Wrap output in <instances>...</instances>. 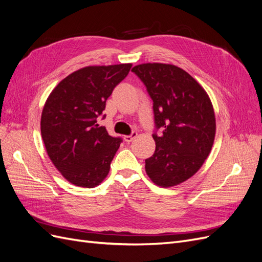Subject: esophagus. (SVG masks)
<instances>
[{
  "label": "esophagus",
  "instance_id": "34e87169",
  "mask_svg": "<svg viewBox=\"0 0 262 262\" xmlns=\"http://www.w3.org/2000/svg\"><path fill=\"white\" fill-rule=\"evenodd\" d=\"M137 136H138V133H137L136 131H133V132L130 134V136H125V137H124V141L128 142V143H130V142L133 141L134 138H137Z\"/></svg>",
  "mask_w": 262,
  "mask_h": 262
}]
</instances>
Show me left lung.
Listing matches in <instances>:
<instances>
[{"instance_id":"1","label":"left lung","mask_w":262,"mask_h":262,"mask_svg":"<svg viewBox=\"0 0 262 262\" xmlns=\"http://www.w3.org/2000/svg\"><path fill=\"white\" fill-rule=\"evenodd\" d=\"M153 100L155 152L145 160L147 176L168 188L186 181L201 168L215 138V115L209 95L176 66L143 63L132 69Z\"/></svg>"}]
</instances>
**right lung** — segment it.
<instances>
[{
  "label": "right lung",
  "mask_w": 262,
  "mask_h": 262,
  "mask_svg": "<svg viewBox=\"0 0 262 262\" xmlns=\"http://www.w3.org/2000/svg\"><path fill=\"white\" fill-rule=\"evenodd\" d=\"M131 67L124 63L80 69L63 78L47 99L41 137L55 168L71 184L94 188L107 177L122 140L109 136L97 118Z\"/></svg>",
  "instance_id": "obj_1"
}]
</instances>
